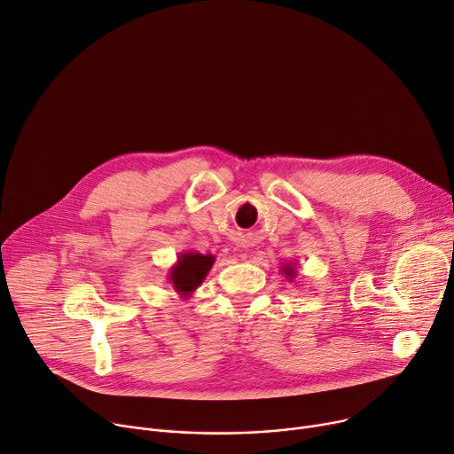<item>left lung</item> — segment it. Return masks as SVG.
Returning a JSON list of instances; mask_svg holds the SVG:
<instances>
[{
    "instance_id": "obj_1",
    "label": "left lung",
    "mask_w": 454,
    "mask_h": 454,
    "mask_svg": "<svg viewBox=\"0 0 454 454\" xmlns=\"http://www.w3.org/2000/svg\"><path fill=\"white\" fill-rule=\"evenodd\" d=\"M297 264L295 262H282V266H280V271H282V275L287 278V280H295V275H297V268H295Z\"/></svg>"
}]
</instances>
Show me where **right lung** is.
I'll return each instance as SVG.
<instances>
[{
    "instance_id": "add662e5",
    "label": "right lung",
    "mask_w": 454,
    "mask_h": 454,
    "mask_svg": "<svg viewBox=\"0 0 454 454\" xmlns=\"http://www.w3.org/2000/svg\"><path fill=\"white\" fill-rule=\"evenodd\" d=\"M215 255L199 254V252H183L177 257V262L168 270V282L181 299H190L192 294L208 277Z\"/></svg>"
}]
</instances>
